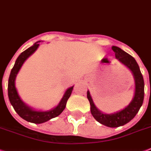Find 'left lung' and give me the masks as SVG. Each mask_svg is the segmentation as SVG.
I'll list each match as a JSON object with an SVG mask.
<instances>
[{"instance_id": "8db88e82", "label": "left lung", "mask_w": 151, "mask_h": 151, "mask_svg": "<svg viewBox=\"0 0 151 151\" xmlns=\"http://www.w3.org/2000/svg\"><path fill=\"white\" fill-rule=\"evenodd\" d=\"M111 50L115 52L116 58L125 67H127L133 76L135 82V91L132 101L123 109L114 113L107 114L102 112L96 107L89 91L87 92V97L90 102L91 112L93 117L104 126L116 128L124 126L130 122L139 111L143 105L144 98V81L139 66L133 56L117 46H112Z\"/></svg>"}]
</instances>
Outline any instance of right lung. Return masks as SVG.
<instances>
[{
	"mask_svg": "<svg viewBox=\"0 0 151 151\" xmlns=\"http://www.w3.org/2000/svg\"><path fill=\"white\" fill-rule=\"evenodd\" d=\"M39 42H40V41L36 42L35 43L33 44V46L28 48L27 50H24V52H22L18 56L15 63H14V67L11 71V73H10L8 86L9 101L16 112L18 114V116L22 117L23 119L26 120L28 122H32V123H35V124H40V123L46 122L51 119L55 118L59 115H60L66 107L67 100L71 95L73 88V86L67 88L58 105H56V107L52 108V109L47 110V111L35 109L30 107L29 105H26L22 100L15 87L16 77L22 67L23 63L25 62V60L29 56L35 52V50L40 46Z\"/></svg>",
	"mask_w": 151,
	"mask_h": 151,
	"instance_id": "right-lung-1",
	"label": "right lung"
}]
</instances>
